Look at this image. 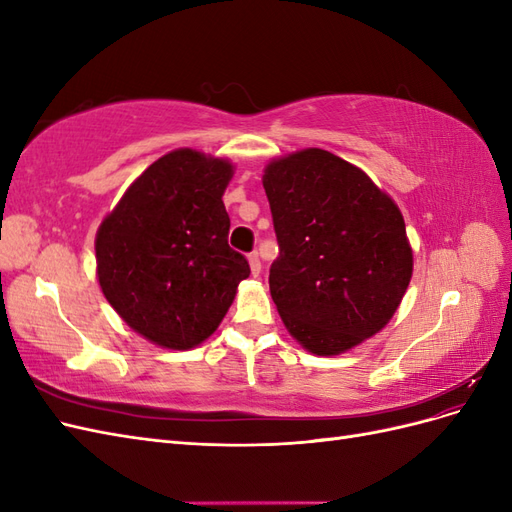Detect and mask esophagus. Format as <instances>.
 I'll use <instances>...</instances> for the list:
<instances>
[{"label":"esophagus","instance_id":"esophagus-1","mask_svg":"<svg viewBox=\"0 0 512 512\" xmlns=\"http://www.w3.org/2000/svg\"><path fill=\"white\" fill-rule=\"evenodd\" d=\"M247 260H250V269H252V275H258V273H260V269H262L258 254H256V252H252L250 256H247Z\"/></svg>","mask_w":512,"mask_h":512}]
</instances>
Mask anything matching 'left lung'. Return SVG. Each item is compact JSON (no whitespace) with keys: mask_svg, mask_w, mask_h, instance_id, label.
<instances>
[{"mask_svg":"<svg viewBox=\"0 0 512 512\" xmlns=\"http://www.w3.org/2000/svg\"><path fill=\"white\" fill-rule=\"evenodd\" d=\"M262 185L280 245L269 288L290 335L333 356L384 329L412 277V247L393 198L324 149L269 162Z\"/></svg>","mask_w":512,"mask_h":512,"instance_id":"1","label":"left lung"}]
</instances>
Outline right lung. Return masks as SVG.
I'll return each instance as SVG.
<instances>
[{
    "mask_svg": "<svg viewBox=\"0 0 512 512\" xmlns=\"http://www.w3.org/2000/svg\"><path fill=\"white\" fill-rule=\"evenodd\" d=\"M228 160L175 149L138 177L96 235L98 280L130 329L188 350L218 329L250 275L228 245Z\"/></svg>",
    "mask_w": 512,
    "mask_h": 512,
    "instance_id": "add662e5",
    "label": "right lung"
}]
</instances>
